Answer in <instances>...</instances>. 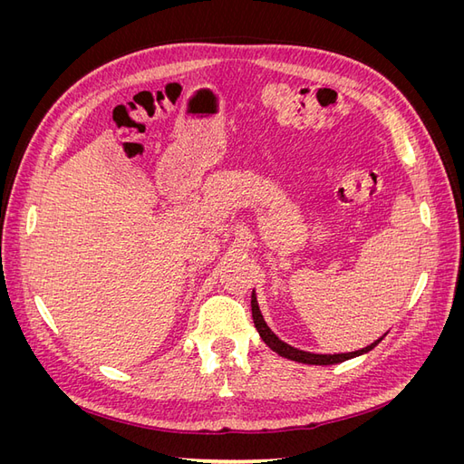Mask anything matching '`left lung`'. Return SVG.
<instances>
[{
	"label": "left lung",
	"instance_id": "left-lung-1",
	"mask_svg": "<svg viewBox=\"0 0 464 464\" xmlns=\"http://www.w3.org/2000/svg\"><path fill=\"white\" fill-rule=\"evenodd\" d=\"M251 315H254L256 329L259 331V336L263 339V343L269 346L273 353L280 354L283 358L300 362V363H312V366H331V363H339V362H344V360H350V358H356V356H360L363 353H370V350L373 346H377L379 343H382V339H383V336H382V339H379V341L372 343L366 348L356 350V353H346V354H312V353H304V350H298V348H294V346L283 343L269 327H266V323L263 321V315L259 312L256 292H251Z\"/></svg>",
	"mask_w": 464,
	"mask_h": 464
}]
</instances>
